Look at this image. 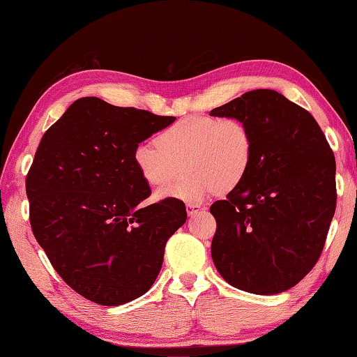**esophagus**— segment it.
Wrapping results in <instances>:
<instances>
[{
	"mask_svg": "<svg viewBox=\"0 0 357 357\" xmlns=\"http://www.w3.org/2000/svg\"><path fill=\"white\" fill-rule=\"evenodd\" d=\"M186 209H188V215H194V213L202 211L203 208H202L200 204H188Z\"/></svg>",
	"mask_w": 357,
	"mask_h": 357,
	"instance_id": "34e87169",
	"label": "esophagus"
}]
</instances>
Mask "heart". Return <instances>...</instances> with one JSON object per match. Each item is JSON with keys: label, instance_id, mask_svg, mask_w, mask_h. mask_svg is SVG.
<instances>
[{"label": "heart", "instance_id": "1", "mask_svg": "<svg viewBox=\"0 0 357 357\" xmlns=\"http://www.w3.org/2000/svg\"><path fill=\"white\" fill-rule=\"evenodd\" d=\"M157 148L142 144L132 153L140 177L151 188L168 186L157 199L183 200L199 204L215 191L229 192L249 172L253 155L252 134L236 117L194 116L165 128L155 137Z\"/></svg>", "mask_w": 357, "mask_h": 357}]
</instances>
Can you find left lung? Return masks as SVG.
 <instances>
[{"label": "left lung", "mask_w": 357, "mask_h": 357, "mask_svg": "<svg viewBox=\"0 0 357 357\" xmlns=\"http://www.w3.org/2000/svg\"><path fill=\"white\" fill-rule=\"evenodd\" d=\"M211 116L236 117L252 134L241 183L211 206V253L231 286L275 295L312 271L336 209V162L314 117L275 90L244 93Z\"/></svg>", "instance_id": "1"}]
</instances>
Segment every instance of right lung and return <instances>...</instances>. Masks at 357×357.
<instances>
[{
	"instance_id": "1",
	"label": "right lung",
	"mask_w": 357,
	"mask_h": 357,
	"mask_svg": "<svg viewBox=\"0 0 357 357\" xmlns=\"http://www.w3.org/2000/svg\"><path fill=\"white\" fill-rule=\"evenodd\" d=\"M174 121L81 98L39 142L26 178L31 231L61 278L93 303L146 293L166 241L185 225L181 200L142 206L151 189L132 162L140 142Z\"/></svg>"
}]
</instances>
